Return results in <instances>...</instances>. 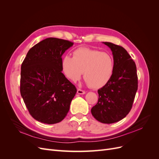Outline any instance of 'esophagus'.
<instances>
[{
    "label": "esophagus",
    "mask_w": 159,
    "mask_h": 159,
    "mask_svg": "<svg viewBox=\"0 0 159 159\" xmlns=\"http://www.w3.org/2000/svg\"><path fill=\"white\" fill-rule=\"evenodd\" d=\"M77 93H78V94H80V95H83V94H85V91L82 90V89H78V90H77Z\"/></svg>",
    "instance_id": "obj_1"
}]
</instances>
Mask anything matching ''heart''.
<instances>
[{"instance_id":"1","label":"heart","mask_w":159,"mask_h":159,"mask_svg":"<svg viewBox=\"0 0 159 159\" xmlns=\"http://www.w3.org/2000/svg\"><path fill=\"white\" fill-rule=\"evenodd\" d=\"M114 60L107 53L80 48L73 52V57L66 55L61 61V68L66 76L76 82L84 72V78L89 87L102 88L111 78Z\"/></svg>"}]
</instances>
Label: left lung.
<instances>
[{
    "mask_svg": "<svg viewBox=\"0 0 159 159\" xmlns=\"http://www.w3.org/2000/svg\"><path fill=\"white\" fill-rule=\"evenodd\" d=\"M103 43L112 52L114 71L108 82L98 89V102L91 112L98 121L110 124L123 119L131 111L138 78L135 63L125 49L111 42Z\"/></svg>",
    "mask_w": 159,
    "mask_h": 159,
    "instance_id": "1",
    "label": "left lung"
}]
</instances>
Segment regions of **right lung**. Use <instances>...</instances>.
Listing matches in <instances>:
<instances>
[{"instance_id":"add662e5","label":"right lung","mask_w":159,"mask_h":159,"mask_svg":"<svg viewBox=\"0 0 159 159\" xmlns=\"http://www.w3.org/2000/svg\"><path fill=\"white\" fill-rule=\"evenodd\" d=\"M74 43L48 38L28 52L21 66L20 94L34 119L55 124L68 113L77 92L62 74L61 56Z\"/></svg>"}]
</instances>
